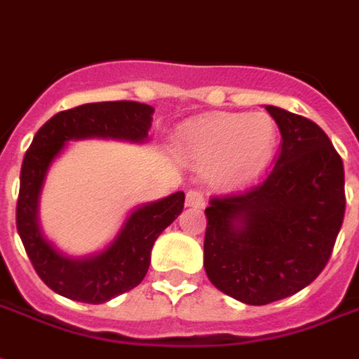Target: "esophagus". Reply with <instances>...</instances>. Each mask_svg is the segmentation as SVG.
Masks as SVG:
<instances>
[{
    "label": "esophagus",
    "instance_id": "obj_1",
    "mask_svg": "<svg viewBox=\"0 0 359 359\" xmlns=\"http://www.w3.org/2000/svg\"><path fill=\"white\" fill-rule=\"evenodd\" d=\"M185 205L191 208H203L205 206V193L201 189H189L185 195Z\"/></svg>",
    "mask_w": 359,
    "mask_h": 359
}]
</instances>
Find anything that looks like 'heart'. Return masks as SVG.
Returning a JSON list of instances; mask_svg holds the SVG:
<instances>
[{"label":"heart","instance_id":"heart-1","mask_svg":"<svg viewBox=\"0 0 359 359\" xmlns=\"http://www.w3.org/2000/svg\"><path fill=\"white\" fill-rule=\"evenodd\" d=\"M277 128L268 114L222 112L183 132V147L201 164H216L219 182L235 183L256 174L276 147Z\"/></svg>","mask_w":359,"mask_h":359}]
</instances>
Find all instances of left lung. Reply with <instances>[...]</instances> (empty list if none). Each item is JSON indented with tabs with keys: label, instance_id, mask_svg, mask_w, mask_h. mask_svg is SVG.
Listing matches in <instances>:
<instances>
[{
	"label": "left lung",
	"instance_id": "left-lung-1",
	"mask_svg": "<svg viewBox=\"0 0 359 359\" xmlns=\"http://www.w3.org/2000/svg\"><path fill=\"white\" fill-rule=\"evenodd\" d=\"M281 132L276 166L247 189L210 198L205 269L212 285L250 306L294 294L331 258L346 197L344 166L327 133L271 107Z\"/></svg>",
	"mask_w": 359,
	"mask_h": 359
}]
</instances>
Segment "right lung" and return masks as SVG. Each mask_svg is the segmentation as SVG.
Here are the masks:
<instances>
[{
	"mask_svg": "<svg viewBox=\"0 0 359 359\" xmlns=\"http://www.w3.org/2000/svg\"><path fill=\"white\" fill-rule=\"evenodd\" d=\"M153 112V107L135 101L80 104L57 112L34 135L20 168L17 229L36 273L57 294L86 304H103L137 287L147 273L154 241L182 214L183 191L140 206L103 252L80 260L61 255L43 237L38 224L41 185L67 141L86 137L145 141Z\"/></svg>",
	"mask_w": 359,
	"mask_h": 359,
	"instance_id": "1",
	"label": "right lung"
}]
</instances>
